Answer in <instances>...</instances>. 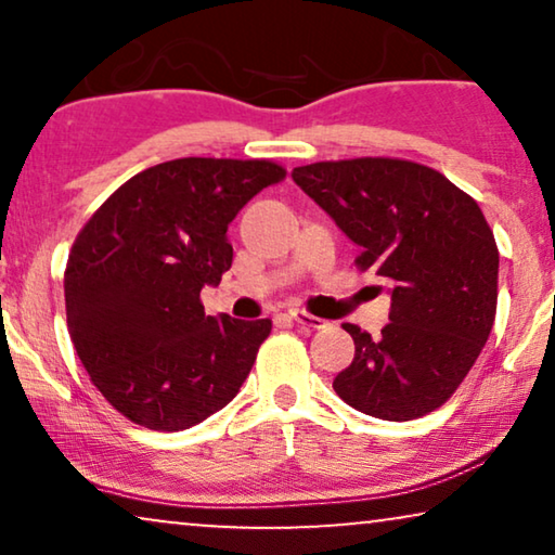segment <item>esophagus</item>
<instances>
[{
    "mask_svg": "<svg viewBox=\"0 0 555 555\" xmlns=\"http://www.w3.org/2000/svg\"><path fill=\"white\" fill-rule=\"evenodd\" d=\"M291 318L300 325V328H308V331H321V328H325V325H328V323L323 321V318L310 315L308 310H302V308H293L291 310Z\"/></svg>",
    "mask_w": 555,
    "mask_h": 555,
    "instance_id": "obj_1",
    "label": "esophagus"
}]
</instances>
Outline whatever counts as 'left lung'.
Returning <instances> with one entry per match:
<instances>
[{
  "label": "left lung",
  "instance_id": "1",
  "mask_svg": "<svg viewBox=\"0 0 555 555\" xmlns=\"http://www.w3.org/2000/svg\"><path fill=\"white\" fill-rule=\"evenodd\" d=\"M293 181L359 245L356 268L391 283L382 336L344 323L356 356L333 389L376 420L435 412L495 323L500 255L482 209L439 171L401 158L298 166Z\"/></svg>",
  "mask_w": 555,
  "mask_h": 555
}]
</instances>
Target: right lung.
Masks as SVG:
<instances>
[{"instance_id":"right-lung-1","label":"right lung","mask_w":555,"mask_h":555,"mask_svg":"<svg viewBox=\"0 0 555 555\" xmlns=\"http://www.w3.org/2000/svg\"><path fill=\"white\" fill-rule=\"evenodd\" d=\"M283 166L173 158L135 173L88 219L67 257V331L98 391L156 431L230 404L272 323L204 315L199 293L232 268L227 227Z\"/></svg>"}]
</instances>
